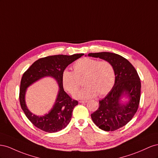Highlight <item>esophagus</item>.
Here are the masks:
<instances>
[{"instance_id": "1", "label": "esophagus", "mask_w": 158, "mask_h": 158, "mask_svg": "<svg viewBox=\"0 0 158 158\" xmlns=\"http://www.w3.org/2000/svg\"><path fill=\"white\" fill-rule=\"evenodd\" d=\"M79 102L80 103H86L87 102V101H79Z\"/></svg>"}]
</instances>
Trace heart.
Instances as JSON below:
<instances>
[{
	"mask_svg": "<svg viewBox=\"0 0 158 158\" xmlns=\"http://www.w3.org/2000/svg\"><path fill=\"white\" fill-rule=\"evenodd\" d=\"M73 72L64 70L61 81L64 88L71 94L79 89L83 79L85 87L77 93L78 98H89L97 94L102 97L110 92L114 84L115 73L112 65L106 60L98 61L90 57H83L73 65Z\"/></svg>",
	"mask_w": 158,
	"mask_h": 158,
	"instance_id": "b5f03b06",
	"label": "heart"
}]
</instances>
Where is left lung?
<instances>
[{"label": "left lung", "mask_w": 158, "mask_h": 158, "mask_svg": "<svg viewBox=\"0 0 158 158\" xmlns=\"http://www.w3.org/2000/svg\"><path fill=\"white\" fill-rule=\"evenodd\" d=\"M88 56L109 61L114 67V87L104 98L99 101L98 109L91 114V118L101 130L114 131L131 120L138 110L140 100V79L130 61L118 54L99 52L90 53ZM124 93L130 97L129 102L126 106L119 103L120 97Z\"/></svg>", "instance_id": "obj_1"}]
</instances>
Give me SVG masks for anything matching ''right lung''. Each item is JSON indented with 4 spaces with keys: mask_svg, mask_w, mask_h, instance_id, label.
<instances>
[{
    "mask_svg": "<svg viewBox=\"0 0 158 158\" xmlns=\"http://www.w3.org/2000/svg\"><path fill=\"white\" fill-rule=\"evenodd\" d=\"M84 53L73 54L71 56L56 55L40 58L35 61L22 75L20 82L19 100L22 109L28 120L35 127L44 132L53 133L65 128L69 123L74 107L78 101L72 99L63 87L62 73L66 67ZM46 76L55 78L60 86V91L55 105L48 114L37 117L27 109L24 95L26 88L34 82Z\"/></svg>",
    "mask_w": 158,
    "mask_h": 158,
    "instance_id": "right-lung-1",
    "label": "right lung"
}]
</instances>
